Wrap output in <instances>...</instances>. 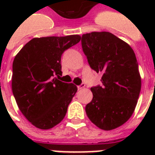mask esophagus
<instances>
[{
  "mask_svg": "<svg viewBox=\"0 0 155 155\" xmlns=\"http://www.w3.org/2000/svg\"><path fill=\"white\" fill-rule=\"evenodd\" d=\"M84 84H81V85H78L77 87H78V90H82V89H84Z\"/></svg>",
  "mask_w": 155,
  "mask_h": 155,
  "instance_id": "1",
  "label": "esophagus"
}]
</instances>
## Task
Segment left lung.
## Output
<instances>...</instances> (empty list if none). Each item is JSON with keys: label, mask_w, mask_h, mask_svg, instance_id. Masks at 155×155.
<instances>
[{"label": "left lung", "mask_w": 155, "mask_h": 155, "mask_svg": "<svg viewBox=\"0 0 155 155\" xmlns=\"http://www.w3.org/2000/svg\"><path fill=\"white\" fill-rule=\"evenodd\" d=\"M81 45L91 69L102 73V85L91 89L93 99L85 106L87 116L101 130L116 129L133 114L140 96L135 54L130 45L107 31L84 34Z\"/></svg>", "instance_id": "1"}]
</instances>
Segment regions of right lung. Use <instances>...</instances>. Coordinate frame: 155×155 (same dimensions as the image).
I'll return each mask as SVG.
<instances>
[{
	"mask_svg": "<svg viewBox=\"0 0 155 155\" xmlns=\"http://www.w3.org/2000/svg\"><path fill=\"white\" fill-rule=\"evenodd\" d=\"M81 39L79 35L33 38L15 55L12 92L21 112L38 129H51L65 116L77 87L58 80L61 55Z\"/></svg>",
	"mask_w": 155,
	"mask_h": 155,
	"instance_id": "add662e5",
	"label": "right lung"
}]
</instances>
